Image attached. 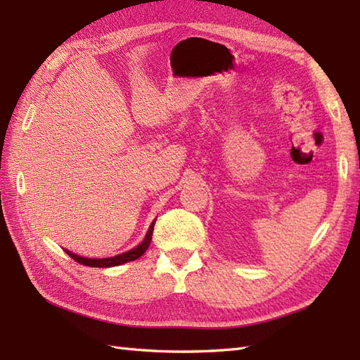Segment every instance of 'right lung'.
<instances>
[{"instance_id": "1", "label": "right lung", "mask_w": 360, "mask_h": 360, "mask_svg": "<svg viewBox=\"0 0 360 360\" xmlns=\"http://www.w3.org/2000/svg\"><path fill=\"white\" fill-rule=\"evenodd\" d=\"M153 227H155V223H151L148 232H147V236H145V240L139 244V246L125 252V254L110 257V258H83V257L72 254V252H70V250H66V254L70 255L72 259H75L77 263L91 266V267H111V266H119V264H124L128 262H133V259H137L139 257H142L145 254V250L148 249L150 241H151V235H153Z\"/></svg>"}]
</instances>
